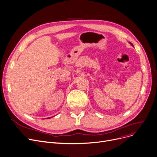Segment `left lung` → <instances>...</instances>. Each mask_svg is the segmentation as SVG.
Wrapping results in <instances>:
<instances>
[{
    "mask_svg": "<svg viewBox=\"0 0 157 157\" xmlns=\"http://www.w3.org/2000/svg\"><path fill=\"white\" fill-rule=\"evenodd\" d=\"M129 44H131V45H132V46H133V45H132V44H131V42H129Z\"/></svg>",
    "mask_w": 157,
    "mask_h": 157,
    "instance_id": "8db88e82",
    "label": "left lung"
}]
</instances>
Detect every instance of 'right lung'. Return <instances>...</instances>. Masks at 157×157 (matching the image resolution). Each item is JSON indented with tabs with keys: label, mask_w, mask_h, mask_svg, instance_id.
I'll use <instances>...</instances> for the list:
<instances>
[{
	"label": "right lung",
	"mask_w": 157,
	"mask_h": 157,
	"mask_svg": "<svg viewBox=\"0 0 157 157\" xmlns=\"http://www.w3.org/2000/svg\"><path fill=\"white\" fill-rule=\"evenodd\" d=\"M47 119H49V117H48V118H47Z\"/></svg>",
	"instance_id": "obj_1"
}]
</instances>
